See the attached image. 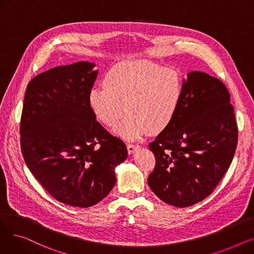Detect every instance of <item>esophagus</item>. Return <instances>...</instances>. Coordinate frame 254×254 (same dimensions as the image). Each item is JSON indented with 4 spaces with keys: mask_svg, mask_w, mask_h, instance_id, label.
I'll list each match as a JSON object with an SVG mask.
<instances>
[{
    "mask_svg": "<svg viewBox=\"0 0 254 254\" xmlns=\"http://www.w3.org/2000/svg\"><path fill=\"white\" fill-rule=\"evenodd\" d=\"M127 152L129 154L134 153L138 148H139V145H136V144H127Z\"/></svg>",
    "mask_w": 254,
    "mask_h": 254,
    "instance_id": "esophagus-1",
    "label": "esophagus"
}]
</instances>
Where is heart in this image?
I'll return each mask as SVG.
<instances>
[{"label":"heart","instance_id":"obj_1","mask_svg":"<svg viewBox=\"0 0 254 254\" xmlns=\"http://www.w3.org/2000/svg\"><path fill=\"white\" fill-rule=\"evenodd\" d=\"M183 96V80L172 68L147 61L120 63L108 71L104 86L89 91V105L101 122L111 127L127 111L114 131L134 141L166 128Z\"/></svg>","mask_w":254,"mask_h":254}]
</instances>
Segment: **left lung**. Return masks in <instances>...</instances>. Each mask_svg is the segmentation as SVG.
I'll use <instances>...</instances> for the list:
<instances>
[{
	"instance_id": "obj_1",
	"label": "left lung",
	"mask_w": 254,
	"mask_h": 254,
	"mask_svg": "<svg viewBox=\"0 0 254 254\" xmlns=\"http://www.w3.org/2000/svg\"><path fill=\"white\" fill-rule=\"evenodd\" d=\"M230 92L219 79L193 71L171 122L149 149L155 167L151 190L167 204L189 207L212 193L236 152L238 127Z\"/></svg>"
}]
</instances>
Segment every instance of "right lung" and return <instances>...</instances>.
Returning <instances> with one entry per match:
<instances>
[{
	"mask_svg": "<svg viewBox=\"0 0 254 254\" xmlns=\"http://www.w3.org/2000/svg\"><path fill=\"white\" fill-rule=\"evenodd\" d=\"M93 66L78 62L34 77L20 119V148L32 174L59 202L81 208L111 191L114 169L127 157L126 144L97 122L89 105Z\"/></svg>",
	"mask_w": 254,
	"mask_h": 254,
	"instance_id": "1",
	"label": "right lung"
}]
</instances>
